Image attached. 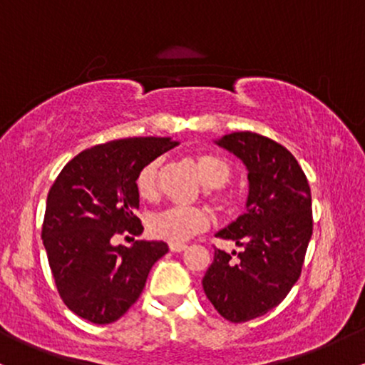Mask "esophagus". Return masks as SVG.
Returning <instances> with one entry per match:
<instances>
[{"label": "esophagus", "instance_id": "esophagus-1", "mask_svg": "<svg viewBox=\"0 0 365 365\" xmlns=\"http://www.w3.org/2000/svg\"><path fill=\"white\" fill-rule=\"evenodd\" d=\"M187 249L185 244H170L171 252H183Z\"/></svg>", "mask_w": 365, "mask_h": 365}]
</instances>
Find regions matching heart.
I'll list each match as a JSON object with an SVG mask.
<instances>
[{
  "mask_svg": "<svg viewBox=\"0 0 365 365\" xmlns=\"http://www.w3.org/2000/svg\"><path fill=\"white\" fill-rule=\"evenodd\" d=\"M206 194L217 211L226 216L235 215L240 207V195L226 187L233 177V165L228 159L212 153H199L194 156ZM163 159L156 158L144 165L137 173V192L142 199H154L158 195V180ZM209 226L207 211L200 207H170L158 212L149 220V233L170 244H182L195 233L204 232Z\"/></svg>",
  "mask_w": 365,
  "mask_h": 365,
  "instance_id": "b5f03b06",
  "label": "heart"
}]
</instances>
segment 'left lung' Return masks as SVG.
I'll return each mask as SVG.
<instances>
[{
    "mask_svg": "<svg viewBox=\"0 0 365 365\" xmlns=\"http://www.w3.org/2000/svg\"><path fill=\"white\" fill-rule=\"evenodd\" d=\"M216 144L249 171L247 212L216 233L244 250L216 249L202 287L226 321L245 322L282 304L302 273L312 237L311 187L290 150L267 137L233 132Z\"/></svg>",
    "mask_w": 365,
    "mask_h": 365,
    "instance_id": "left-lung-1",
    "label": "left lung"
}]
</instances>
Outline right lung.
<instances>
[{
    "label": "right lung",
    "instance_id": "1",
    "mask_svg": "<svg viewBox=\"0 0 365 365\" xmlns=\"http://www.w3.org/2000/svg\"><path fill=\"white\" fill-rule=\"evenodd\" d=\"M170 137H132L82 150L49 188L43 244L58 293L70 311L94 324L120 319L137 302L150 267L168 252L165 242L113 238L144 232L137 173L175 148Z\"/></svg>",
    "mask_w": 365,
    "mask_h": 365
}]
</instances>
